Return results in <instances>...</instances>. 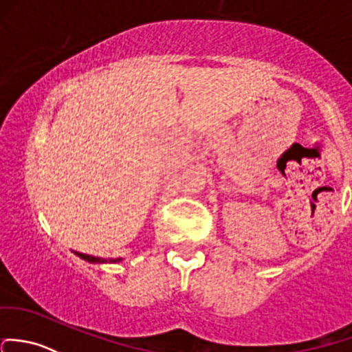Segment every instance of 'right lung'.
I'll return each instance as SVG.
<instances>
[{"label": "right lung", "instance_id": "right-lung-1", "mask_svg": "<svg viewBox=\"0 0 352 352\" xmlns=\"http://www.w3.org/2000/svg\"><path fill=\"white\" fill-rule=\"evenodd\" d=\"M77 256L82 258V260L89 261V263H106V260L98 256H91V254H84V253H76ZM116 261H121V258H114V260H109V263H116Z\"/></svg>", "mask_w": 352, "mask_h": 352}]
</instances>
